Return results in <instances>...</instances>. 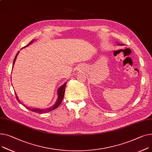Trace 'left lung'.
<instances>
[{"mask_svg": "<svg viewBox=\"0 0 152 152\" xmlns=\"http://www.w3.org/2000/svg\"><path fill=\"white\" fill-rule=\"evenodd\" d=\"M117 45H118V46H124V44H121V43H117Z\"/></svg>", "mask_w": 152, "mask_h": 152, "instance_id": "left-lung-1", "label": "left lung"}]
</instances>
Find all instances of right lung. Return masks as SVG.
Returning a JSON list of instances; mask_svg holds the SVG:
<instances>
[{
    "label": "right lung",
    "instance_id": "obj_1",
    "mask_svg": "<svg viewBox=\"0 0 152 152\" xmlns=\"http://www.w3.org/2000/svg\"><path fill=\"white\" fill-rule=\"evenodd\" d=\"M34 39L32 40V42H30L27 46H24V48H26V47L29 46L30 45H31V44L34 42ZM19 53V51L18 52V53L16 54V56H15V58H14V61H13V65H15V61H16V57H17V56H18ZM66 83H65L62 86H60V87L58 88V90H57V95H58V97H57L56 102L55 103V104H54V106H51V107H48V108H46V109H37V108H29L28 107H27L26 106H25V105H24V106H25L27 109H29L30 110L32 111V112H35V113H48V112H49V111H51V110H54V109L57 108L58 106L60 104H61V103H62V100H63V98H64V94H65V86H66ZM15 95H16V97L17 100L18 101V102L20 103L21 104H23L21 102H20V100L19 99V98H18V96H17V95H16V93H15Z\"/></svg>",
    "mask_w": 152,
    "mask_h": 152
}]
</instances>
